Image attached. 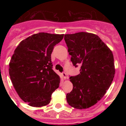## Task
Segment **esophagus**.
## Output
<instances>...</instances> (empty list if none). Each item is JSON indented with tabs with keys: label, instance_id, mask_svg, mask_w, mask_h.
Listing matches in <instances>:
<instances>
[{
	"label": "esophagus",
	"instance_id": "esophagus-1",
	"mask_svg": "<svg viewBox=\"0 0 126 126\" xmlns=\"http://www.w3.org/2000/svg\"><path fill=\"white\" fill-rule=\"evenodd\" d=\"M61 75H62V77H63L65 79H66L67 78V74H66V73H65V72H63V73H61Z\"/></svg>",
	"mask_w": 126,
	"mask_h": 126
}]
</instances>
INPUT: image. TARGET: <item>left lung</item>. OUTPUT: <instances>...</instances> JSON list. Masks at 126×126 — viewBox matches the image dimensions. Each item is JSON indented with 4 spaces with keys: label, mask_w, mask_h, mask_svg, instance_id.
<instances>
[{
    "label": "left lung",
    "mask_w": 126,
    "mask_h": 126,
    "mask_svg": "<svg viewBox=\"0 0 126 126\" xmlns=\"http://www.w3.org/2000/svg\"><path fill=\"white\" fill-rule=\"evenodd\" d=\"M71 61L80 67V74L70 77L73 90L67 94V103L84 109L101 99L113 80L115 69L113 54L96 34L80 32L65 34Z\"/></svg>",
    "instance_id": "1"
}]
</instances>
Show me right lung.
I'll list each match as a JSON object with an SVG mask.
<instances>
[{"label":"right lung","instance_id":"obj_1","mask_svg":"<svg viewBox=\"0 0 126 126\" xmlns=\"http://www.w3.org/2000/svg\"><path fill=\"white\" fill-rule=\"evenodd\" d=\"M63 34L39 32L29 36L16 48L9 64V75L20 98L32 107L49 103L59 88L60 79L52 68L51 54Z\"/></svg>","mask_w":126,"mask_h":126}]
</instances>
